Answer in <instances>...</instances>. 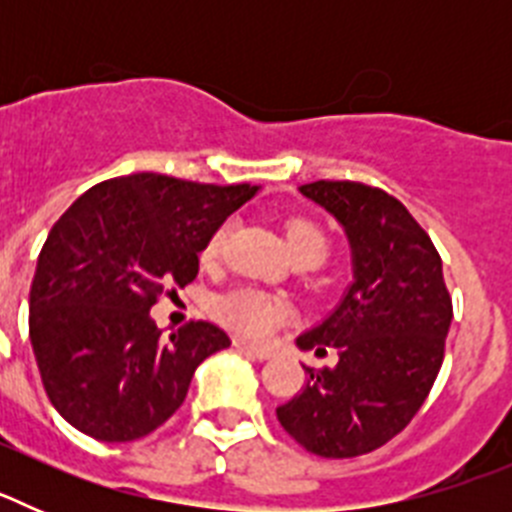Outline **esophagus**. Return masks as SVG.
I'll use <instances>...</instances> for the list:
<instances>
[{
    "label": "esophagus",
    "instance_id": "34e87169",
    "mask_svg": "<svg viewBox=\"0 0 512 512\" xmlns=\"http://www.w3.org/2000/svg\"><path fill=\"white\" fill-rule=\"evenodd\" d=\"M235 348H238V351H243V354L253 356V359H259V361H266V359H271V356H274V351H271V348L256 346V343L243 341V338H235Z\"/></svg>",
    "mask_w": 512,
    "mask_h": 512
}]
</instances>
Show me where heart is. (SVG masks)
<instances>
[{
  "label": "heart",
  "mask_w": 512,
  "mask_h": 512,
  "mask_svg": "<svg viewBox=\"0 0 512 512\" xmlns=\"http://www.w3.org/2000/svg\"><path fill=\"white\" fill-rule=\"evenodd\" d=\"M228 233L230 225L223 223L207 238V243L202 246V261L205 264L220 259ZM287 246L295 259L297 256H318V259L328 256V241H325L323 230L315 223H307V220H292L287 225ZM215 315L228 328L238 330L243 336L261 338L269 336L271 330L282 323L284 315H287V307L279 297L269 295V292H261L256 287H238L217 297Z\"/></svg>",
  "instance_id": "1"
}]
</instances>
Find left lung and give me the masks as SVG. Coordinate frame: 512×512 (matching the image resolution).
<instances>
[{"instance_id":"left-lung-1","label":"left lung","mask_w":512,"mask_h":512,"mask_svg":"<svg viewBox=\"0 0 512 512\" xmlns=\"http://www.w3.org/2000/svg\"><path fill=\"white\" fill-rule=\"evenodd\" d=\"M307 200L346 230L354 282L323 323L297 336L302 351L336 348L338 364L310 374L277 408L310 454H369L415 418L431 392L454 318L441 256L408 207L359 182L302 184Z\"/></svg>"}]
</instances>
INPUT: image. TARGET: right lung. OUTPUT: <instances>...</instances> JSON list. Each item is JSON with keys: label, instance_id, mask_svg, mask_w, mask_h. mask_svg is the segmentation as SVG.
Instances as JSON below:
<instances>
[{"label": "right lung", "instance_id": "right-lung-1", "mask_svg": "<svg viewBox=\"0 0 512 512\" xmlns=\"http://www.w3.org/2000/svg\"><path fill=\"white\" fill-rule=\"evenodd\" d=\"M256 192L143 171L97 184L58 217L30 287V343L48 400L76 431L148 436L179 410L194 369L230 346L205 320L161 338L151 307L197 277L207 238Z\"/></svg>", "mask_w": 512, "mask_h": 512}]
</instances>
